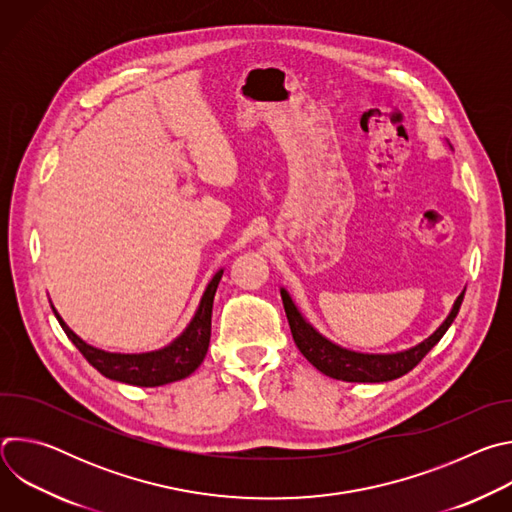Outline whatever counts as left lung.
Segmentation results:
<instances>
[{
    "label": "left lung",
    "mask_w": 512,
    "mask_h": 512,
    "mask_svg": "<svg viewBox=\"0 0 512 512\" xmlns=\"http://www.w3.org/2000/svg\"><path fill=\"white\" fill-rule=\"evenodd\" d=\"M466 289L456 298L448 318L442 322L431 336H427L423 342L399 350V352H356L350 348H344L332 340H328L324 334H320L298 310V306L287 294V289L281 287V300L285 308V316L291 328V336H294L296 346L300 352L314 364V367L324 373L326 377L346 381V383H387L393 379H399L407 375L413 367H417L419 360L442 340V336L448 332L452 322L456 320Z\"/></svg>",
    "instance_id": "8db88e82"
}]
</instances>
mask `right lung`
<instances>
[{"mask_svg":"<svg viewBox=\"0 0 512 512\" xmlns=\"http://www.w3.org/2000/svg\"><path fill=\"white\" fill-rule=\"evenodd\" d=\"M225 269H218L212 279L208 281L200 304L182 330L168 346L150 350V352H137V354H123V352H109L87 344L81 336L72 332L66 322L60 318L56 308L52 312L60 322L62 330L66 332L68 340L75 344L81 354L93 364V367L107 379L135 385V387H160L180 379L190 377L206 356L208 342H210V318H212V302L218 281H221Z\"/></svg>","mask_w":512,"mask_h":512,"instance_id":"add662e5","label":"right lung"}]
</instances>
